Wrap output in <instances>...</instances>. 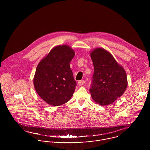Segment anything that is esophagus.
Returning a JSON list of instances; mask_svg holds the SVG:
<instances>
[{"mask_svg":"<svg viewBox=\"0 0 150 150\" xmlns=\"http://www.w3.org/2000/svg\"><path fill=\"white\" fill-rule=\"evenodd\" d=\"M85 84V81L84 80H80L78 82V84L79 86H83Z\"/></svg>","mask_w":150,"mask_h":150,"instance_id":"esophagus-1","label":"esophagus"}]
</instances>
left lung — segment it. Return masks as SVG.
Returning <instances> with one entry per match:
<instances>
[{
  "instance_id": "1",
  "label": "left lung",
  "mask_w": 150,
  "mask_h": 150,
  "mask_svg": "<svg viewBox=\"0 0 150 150\" xmlns=\"http://www.w3.org/2000/svg\"><path fill=\"white\" fill-rule=\"evenodd\" d=\"M94 73L89 92L93 100L101 106L112 103L125 92L128 86L127 73L113 56L104 48L90 52Z\"/></svg>"
}]
</instances>
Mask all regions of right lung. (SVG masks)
Listing matches in <instances>:
<instances>
[{
  "instance_id": "add662e5",
  "label": "right lung",
  "mask_w": 150,
  "mask_h": 150,
  "mask_svg": "<svg viewBox=\"0 0 150 150\" xmlns=\"http://www.w3.org/2000/svg\"><path fill=\"white\" fill-rule=\"evenodd\" d=\"M75 55L69 45L54 47L38 65L33 78L35 89L45 102L61 106L73 96L76 86L70 63Z\"/></svg>"
}]
</instances>
